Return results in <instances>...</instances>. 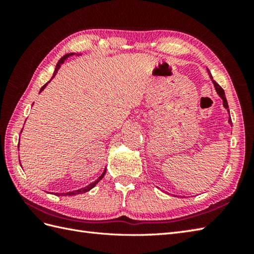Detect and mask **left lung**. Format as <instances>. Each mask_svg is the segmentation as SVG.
Here are the masks:
<instances>
[{
  "label": "left lung",
  "mask_w": 254,
  "mask_h": 254,
  "mask_svg": "<svg viewBox=\"0 0 254 254\" xmlns=\"http://www.w3.org/2000/svg\"><path fill=\"white\" fill-rule=\"evenodd\" d=\"M207 73H208V76H209V78H210V80H212V83H213V85H214V87H215V90H216V93L218 94V96L220 97V98H222V100H223V106L226 108V109H227L228 108V102H227V99H226V96H225V91H224V89L220 87V86L215 82V80L213 79V76H212V74H210V72L208 71V68H207ZM228 113H229V110H228ZM228 123L230 124H233V122H231V118H230V115H229V119H228Z\"/></svg>",
  "instance_id": "left-lung-1"
}]
</instances>
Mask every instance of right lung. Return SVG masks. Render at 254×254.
Wrapping results in <instances>:
<instances>
[{"instance_id": "add662e5", "label": "right lung", "mask_w": 254, "mask_h": 254, "mask_svg": "<svg viewBox=\"0 0 254 254\" xmlns=\"http://www.w3.org/2000/svg\"><path fill=\"white\" fill-rule=\"evenodd\" d=\"M75 55L78 56V53H67V55H65V56H64V57H62V58L60 59V60H59L58 64H57V65H56L55 72H53V74H52V77H51V79H50L49 82H48V83H46L44 86H42V87L40 88V91H39V93H41V91L44 90V89L47 87V85L51 82L52 78L56 76L57 73H58V71H59V69H60V67H61L62 64H63L64 62H65L66 59H67V58H69V57H73V56H75ZM79 55H82V53H79ZM21 131H23V130H21ZM18 148H19V145H18ZM105 174H106V170H104V172H102L101 176H100V177L98 178V179H97L96 181H94V182L89 183L88 186H86V187H84V188H82V189H78V190L71 191V192H66V193H56V194H57L58 196H62V195H63V196H65V195H76V194H82V193H85V192H88V191H90L91 189H93V188H94V187L97 185V183H98V182H99V181L102 179V178H104Z\"/></svg>"}]
</instances>
